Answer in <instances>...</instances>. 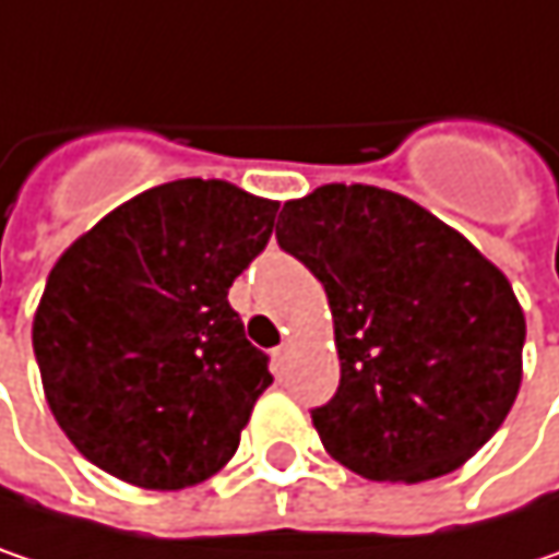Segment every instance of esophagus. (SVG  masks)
Listing matches in <instances>:
<instances>
[{
	"label": "esophagus",
	"mask_w": 559,
	"mask_h": 559,
	"mask_svg": "<svg viewBox=\"0 0 559 559\" xmlns=\"http://www.w3.org/2000/svg\"><path fill=\"white\" fill-rule=\"evenodd\" d=\"M289 356H293V343L286 340V343H280V346L273 349V362H276V369H283V366L289 362Z\"/></svg>",
	"instance_id": "34e87169"
}]
</instances>
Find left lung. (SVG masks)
Wrapping results in <instances>:
<instances>
[{
  "instance_id": "8db88e82",
  "label": "left lung",
  "mask_w": 559,
  "mask_h": 559,
  "mask_svg": "<svg viewBox=\"0 0 559 559\" xmlns=\"http://www.w3.org/2000/svg\"><path fill=\"white\" fill-rule=\"evenodd\" d=\"M276 241L334 314L340 388L311 419L340 464L419 484L497 432L522 384L525 314L464 235L401 193L324 183L283 206Z\"/></svg>"
}]
</instances>
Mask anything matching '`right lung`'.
Wrapping results in <instances>:
<instances>
[{
    "instance_id": "right-lung-1",
    "label": "right lung",
    "mask_w": 559,
    "mask_h": 559,
    "mask_svg": "<svg viewBox=\"0 0 559 559\" xmlns=\"http://www.w3.org/2000/svg\"><path fill=\"white\" fill-rule=\"evenodd\" d=\"M276 210L225 180H171L57 260L34 356L60 429L100 471L180 490L235 455L273 376L228 286L266 248Z\"/></svg>"
}]
</instances>
